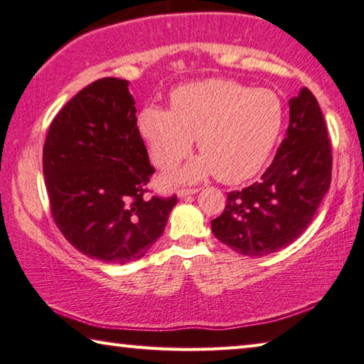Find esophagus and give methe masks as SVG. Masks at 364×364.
Returning <instances> with one entry per match:
<instances>
[{"instance_id": "obj_1", "label": "esophagus", "mask_w": 364, "mask_h": 364, "mask_svg": "<svg viewBox=\"0 0 364 364\" xmlns=\"http://www.w3.org/2000/svg\"><path fill=\"white\" fill-rule=\"evenodd\" d=\"M197 193V189H181V191H178V197H188V196H193V194H196Z\"/></svg>"}]
</instances>
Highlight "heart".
I'll return each instance as SVG.
<instances>
[{"mask_svg":"<svg viewBox=\"0 0 364 364\" xmlns=\"http://www.w3.org/2000/svg\"><path fill=\"white\" fill-rule=\"evenodd\" d=\"M284 123V107L271 90L210 78L178 86L170 110L149 104L136 119L139 136L159 168H171L188 156L197 138L202 152L167 183H197L217 173L237 184L255 176L273 152Z\"/></svg>","mask_w":364,"mask_h":364,"instance_id":"b5f03b06","label":"heart"}]
</instances>
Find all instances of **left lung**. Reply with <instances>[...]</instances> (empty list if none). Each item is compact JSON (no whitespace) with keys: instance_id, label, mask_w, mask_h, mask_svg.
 I'll return each mask as SVG.
<instances>
[{"instance_id":"8db88e82","label":"left lung","mask_w":364,"mask_h":364,"mask_svg":"<svg viewBox=\"0 0 364 364\" xmlns=\"http://www.w3.org/2000/svg\"><path fill=\"white\" fill-rule=\"evenodd\" d=\"M332 156L316 97L308 88L289 100V127L262 180L228 194L212 220L220 242L247 257H263L292 244L331 186Z\"/></svg>"}]
</instances>
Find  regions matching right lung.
<instances>
[{
  "label": "right lung",
  "mask_w": 364,
  "mask_h": 364,
  "mask_svg": "<svg viewBox=\"0 0 364 364\" xmlns=\"http://www.w3.org/2000/svg\"><path fill=\"white\" fill-rule=\"evenodd\" d=\"M127 80L101 78L49 127L43 175L54 221L86 257L125 264L162 236L176 196L144 197L154 173Z\"/></svg>",
  "instance_id": "obj_1"
}]
</instances>
